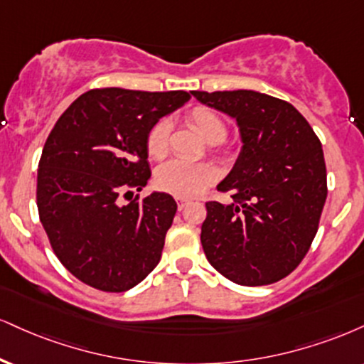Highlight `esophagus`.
Returning a JSON list of instances; mask_svg holds the SVG:
<instances>
[{"label":"esophagus","instance_id":"esophagus-1","mask_svg":"<svg viewBox=\"0 0 364 364\" xmlns=\"http://www.w3.org/2000/svg\"><path fill=\"white\" fill-rule=\"evenodd\" d=\"M188 203H190V200H186V198H178V208H179V210L185 208Z\"/></svg>","mask_w":364,"mask_h":364}]
</instances>
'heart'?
Returning <instances> with one entry per match:
<instances>
[{
    "label": "heart",
    "mask_w": 364,
    "mask_h": 364,
    "mask_svg": "<svg viewBox=\"0 0 364 364\" xmlns=\"http://www.w3.org/2000/svg\"><path fill=\"white\" fill-rule=\"evenodd\" d=\"M186 124L200 135L205 142L218 144L227 134L225 120L208 107H195L186 113ZM169 122L161 120L152 127L147 135V152L152 159H163L169 151ZM217 171L207 163H183L169 161L156 173V183L166 193L178 198H191L212 185Z\"/></svg>",
    "instance_id": "heart-1"
}]
</instances>
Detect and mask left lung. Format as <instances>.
<instances>
[{"label":"left lung","mask_w":364,"mask_h":364,"mask_svg":"<svg viewBox=\"0 0 364 364\" xmlns=\"http://www.w3.org/2000/svg\"><path fill=\"white\" fill-rule=\"evenodd\" d=\"M237 124L240 152L217 185L232 203H207L201 246L230 282L261 287L288 277L317 234L327 198L322 144L290 103L251 90L191 91Z\"/></svg>","instance_id":"8db88e82"}]
</instances>
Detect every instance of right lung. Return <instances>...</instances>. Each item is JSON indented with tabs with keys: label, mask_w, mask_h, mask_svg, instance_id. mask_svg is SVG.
<instances>
[{
	"label": "right lung",
	"mask_w": 364,
	"mask_h": 364,
	"mask_svg": "<svg viewBox=\"0 0 364 364\" xmlns=\"http://www.w3.org/2000/svg\"><path fill=\"white\" fill-rule=\"evenodd\" d=\"M190 98L186 91L91 90L47 137L37 173L38 215L55 256L82 283L127 291L159 262L176 201L152 191L122 203L120 195L147 185V135Z\"/></svg>",
	"instance_id": "obj_1"
}]
</instances>
